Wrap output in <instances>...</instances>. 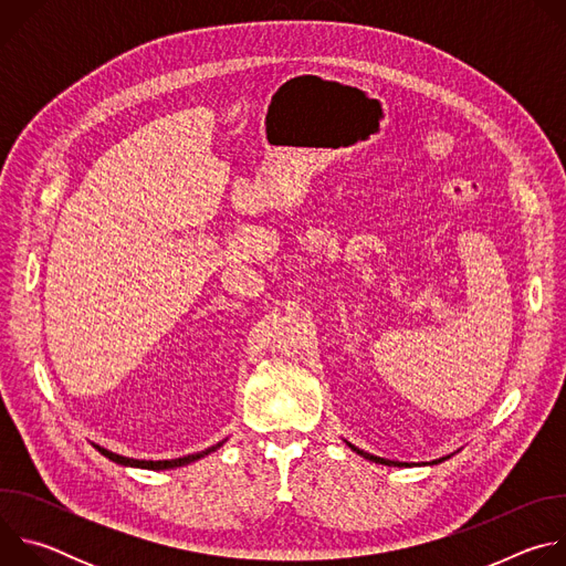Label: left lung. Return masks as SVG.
I'll return each instance as SVG.
<instances>
[{"mask_svg": "<svg viewBox=\"0 0 566 566\" xmlns=\"http://www.w3.org/2000/svg\"><path fill=\"white\" fill-rule=\"evenodd\" d=\"M356 454H360L363 459H367V461H374V463H382V465H396V468H402V465H410V463H406V461H391V459H382V457H376V454H369V452H365V450H360V448H356L354 443H349V441H345ZM448 457H441V459H434L432 463H441V461H446Z\"/></svg>", "mask_w": 566, "mask_h": 566, "instance_id": "8db88e82", "label": "left lung"}]
</instances>
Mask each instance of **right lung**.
Masks as SVG:
<instances>
[{
    "label": "right lung",
    "mask_w": 566,
    "mask_h": 566,
    "mask_svg": "<svg viewBox=\"0 0 566 566\" xmlns=\"http://www.w3.org/2000/svg\"><path fill=\"white\" fill-rule=\"evenodd\" d=\"M228 439H223V441H219V443H214V446H210V448H206V450H201V452H195V454H186V457H179V459H164V461H145V459H129V457H123V454H116V452H112V450H107V448H103V446H96V450L101 452V454H105L109 461H114V463H120V465H127V468H145V470H170V468H181V465H188V463H192V461H197V459H203L206 454H210V452H214V450H219L223 443H226Z\"/></svg>",
    "instance_id": "add662e5"
}]
</instances>
